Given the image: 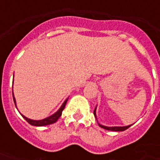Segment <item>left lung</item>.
Here are the masks:
<instances>
[{
    "label": "left lung",
    "instance_id": "1",
    "mask_svg": "<svg viewBox=\"0 0 160 160\" xmlns=\"http://www.w3.org/2000/svg\"><path fill=\"white\" fill-rule=\"evenodd\" d=\"M96 108H97V106H96ZM96 108H95V110H94L93 114H94V116H95L96 119H97V115H96ZM98 125H99V127L103 128L106 129V130H111V131H124V130H126L127 128H128L131 126V125H128V126H123V127H107V126L101 125L100 123H98Z\"/></svg>",
    "mask_w": 160,
    "mask_h": 160
}]
</instances>
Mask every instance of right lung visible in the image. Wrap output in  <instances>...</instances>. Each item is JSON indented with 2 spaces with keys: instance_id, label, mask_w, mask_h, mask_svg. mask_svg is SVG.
<instances>
[{
  "instance_id": "add662e5",
  "label": "right lung",
  "mask_w": 160,
  "mask_h": 160,
  "mask_svg": "<svg viewBox=\"0 0 160 160\" xmlns=\"http://www.w3.org/2000/svg\"><path fill=\"white\" fill-rule=\"evenodd\" d=\"M12 98H13V101H14V104H15V106H16V100H15V98H14V96H13V92H12ZM68 99V98H67L66 100L63 102V104H62V106L60 107L59 110L56 111V113H54V114L51 115V116H49V117L44 118V119H42V120H32V119H30V118H26V117H25V116H23V115H21V116H22L23 118L27 121V122H28V123H30L31 125H33V126H38V127H40V126H46V125H49V124L55 123L56 121L58 120V118L62 116V111L64 110L65 106H66Z\"/></svg>"
}]
</instances>
